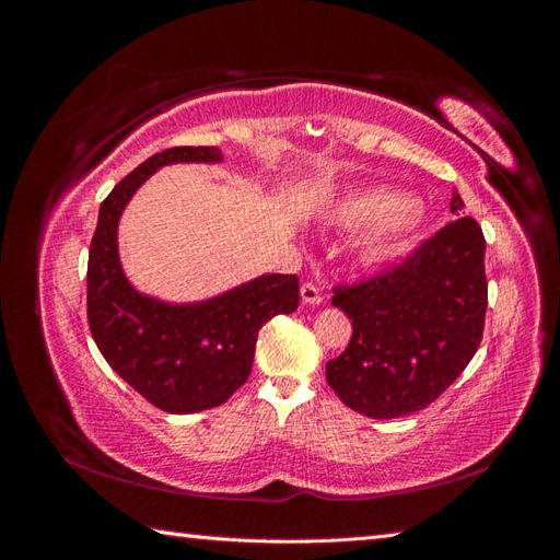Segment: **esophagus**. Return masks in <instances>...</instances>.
Listing matches in <instances>:
<instances>
[{
  "label": "esophagus",
  "mask_w": 560,
  "mask_h": 560,
  "mask_svg": "<svg viewBox=\"0 0 560 560\" xmlns=\"http://www.w3.org/2000/svg\"><path fill=\"white\" fill-rule=\"evenodd\" d=\"M301 299L306 301V303H319L322 301V290H319V284L317 282H313V280H306L301 284Z\"/></svg>",
  "instance_id": "obj_1"
}]
</instances>
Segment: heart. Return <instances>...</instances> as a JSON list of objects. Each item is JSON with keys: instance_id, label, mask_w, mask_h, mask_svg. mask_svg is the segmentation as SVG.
Returning <instances> with one entry per match:
<instances>
[{"instance_id": "b5f03b06", "label": "heart", "mask_w": 560, "mask_h": 560, "mask_svg": "<svg viewBox=\"0 0 560 560\" xmlns=\"http://www.w3.org/2000/svg\"><path fill=\"white\" fill-rule=\"evenodd\" d=\"M336 224L343 229L371 226L364 254L371 261H383L409 245L418 229V212L393 189H366L341 200L336 208Z\"/></svg>"}]
</instances>
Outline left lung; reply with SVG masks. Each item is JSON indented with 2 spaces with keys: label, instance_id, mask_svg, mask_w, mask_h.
Returning <instances> with one entry per match:
<instances>
[{
  "label": "left lung",
  "instance_id": "obj_1",
  "mask_svg": "<svg viewBox=\"0 0 560 560\" xmlns=\"http://www.w3.org/2000/svg\"><path fill=\"white\" fill-rule=\"evenodd\" d=\"M453 217L401 261L336 284L331 303L352 319L346 350L327 362V383L369 418H399L428 406L479 350L488 306L486 238L453 191Z\"/></svg>",
  "mask_w": 560,
  "mask_h": 560
}]
</instances>
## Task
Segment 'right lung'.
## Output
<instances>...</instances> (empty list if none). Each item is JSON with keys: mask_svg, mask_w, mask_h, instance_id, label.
Here are the masks:
<instances>
[{"mask_svg": "<svg viewBox=\"0 0 560 560\" xmlns=\"http://www.w3.org/2000/svg\"><path fill=\"white\" fill-rule=\"evenodd\" d=\"M217 147H173L135 167L103 200L89 252V327L107 364L167 413L224 404L252 374L257 334L299 308L296 276H261L191 306L138 294L116 252V224L135 189L167 163L219 161Z\"/></svg>", "mask_w": 560, "mask_h": 560, "instance_id": "obj_1", "label": "right lung"}]
</instances>
